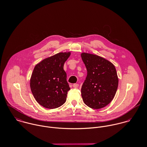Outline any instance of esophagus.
<instances>
[{"label":"esophagus","instance_id":"34e87169","mask_svg":"<svg viewBox=\"0 0 147 147\" xmlns=\"http://www.w3.org/2000/svg\"><path fill=\"white\" fill-rule=\"evenodd\" d=\"M79 86V84H73V87L75 88H76Z\"/></svg>","mask_w":147,"mask_h":147}]
</instances>
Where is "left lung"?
<instances>
[{
	"label": "left lung",
	"instance_id": "left-lung-1",
	"mask_svg": "<svg viewBox=\"0 0 147 147\" xmlns=\"http://www.w3.org/2000/svg\"><path fill=\"white\" fill-rule=\"evenodd\" d=\"M81 57L87 70V76L81 92L84 104L99 109L113 100L118 86L114 65L97 55L82 53Z\"/></svg>",
	"mask_w": 147,
	"mask_h": 147
}]
</instances>
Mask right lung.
Returning <instances> with one entry per match:
<instances>
[{
  "label": "right lung",
  "mask_w": 147,
  "mask_h": 147,
  "mask_svg": "<svg viewBox=\"0 0 147 147\" xmlns=\"http://www.w3.org/2000/svg\"><path fill=\"white\" fill-rule=\"evenodd\" d=\"M71 52H61L44 59L34 68L30 79L32 93L36 101L47 109L63 105L70 88L63 69Z\"/></svg>",
  "instance_id": "obj_1"
}]
</instances>
